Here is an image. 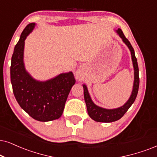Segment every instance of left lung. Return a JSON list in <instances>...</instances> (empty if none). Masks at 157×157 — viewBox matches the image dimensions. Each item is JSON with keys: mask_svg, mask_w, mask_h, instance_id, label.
Returning a JSON list of instances; mask_svg holds the SVG:
<instances>
[{"mask_svg": "<svg viewBox=\"0 0 157 157\" xmlns=\"http://www.w3.org/2000/svg\"><path fill=\"white\" fill-rule=\"evenodd\" d=\"M117 33L120 35L121 38L122 39L123 42L128 45V47L130 49L131 52L132 64H133L134 67V84H133V89H132V94L130 96L129 100L125 103V104L123 105L120 108L114 109H106L101 108L96 106V104H93V102L91 100L90 95H89L88 89L85 85H83V89H84V98L85 104H86L87 110L89 116L93 119V120L96 122H112L120 120L122 118L124 114L127 112V111L129 109L131 105L133 104L135 100H136L137 94L138 92V88H139V69H138V62H137V59L135 55V51L132 46L130 44V41L126 38L124 36V33H122V29H118Z\"/></svg>", "mask_w": 157, "mask_h": 157, "instance_id": "obj_1", "label": "left lung"}]
</instances>
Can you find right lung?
<instances>
[{
	"instance_id": "obj_1",
	"label": "right lung",
	"mask_w": 157,
	"mask_h": 157,
	"mask_svg": "<svg viewBox=\"0 0 157 157\" xmlns=\"http://www.w3.org/2000/svg\"><path fill=\"white\" fill-rule=\"evenodd\" d=\"M35 25V23L27 25L15 45L10 68L11 82L13 94L21 109L35 120L48 122L61 116L75 79L70 72L39 82L26 72L23 62L25 40Z\"/></svg>"
}]
</instances>
